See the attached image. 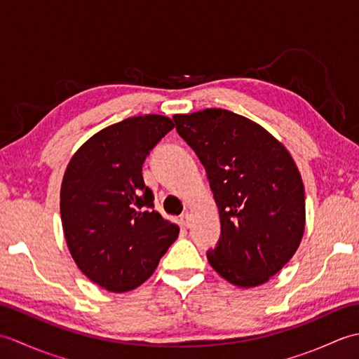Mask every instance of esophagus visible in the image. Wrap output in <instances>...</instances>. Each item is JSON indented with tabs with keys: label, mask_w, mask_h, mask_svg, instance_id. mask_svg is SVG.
Returning a JSON list of instances; mask_svg holds the SVG:
<instances>
[{
	"label": "esophagus",
	"mask_w": 359,
	"mask_h": 359,
	"mask_svg": "<svg viewBox=\"0 0 359 359\" xmlns=\"http://www.w3.org/2000/svg\"><path fill=\"white\" fill-rule=\"evenodd\" d=\"M180 224L184 225L185 228H189V225H191V216L188 215V212H185V215L180 216Z\"/></svg>",
	"instance_id": "1"
}]
</instances>
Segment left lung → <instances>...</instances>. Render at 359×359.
Segmentation results:
<instances>
[{"mask_svg": "<svg viewBox=\"0 0 359 359\" xmlns=\"http://www.w3.org/2000/svg\"><path fill=\"white\" fill-rule=\"evenodd\" d=\"M207 171L220 216V238L207 251L220 276L256 287L299 247L306 228L301 174L282 143L255 121L226 109L172 117Z\"/></svg>", "mask_w": 359, "mask_h": 359, "instance_id": "8db88e82", "label": "left lung"}]
</instances>
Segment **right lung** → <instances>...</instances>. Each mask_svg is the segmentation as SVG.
Masks as SVG:
<instances>
[{"instance_id":"1","label":"right lung","mask_w":359,"mask_h":359,"mask_svg":"<svg viewBox=\"0 0 359 359\" xmlns=\"http://www.w3.org/2000/svg\"><path fill=\"white\" fill-rule=\"evenodd\" d=\"M172 128L157 114L126 118L90 137L66 168L60 212L67 247L83 274L108 292L142 285L179 236L154 210L142 175Z\"/></svg>"}]
</instances>
